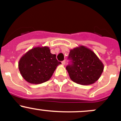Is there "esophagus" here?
Listing matches in <instances>:
<instances>
[{
  "instance_id": "obj_1",
  "label": "esophagus",
  "mask_w": 121,
  "mask_h": 121,
  "mask_svg": "<svg viewBox=\"0 0 121 121\" xmlns=\"http://www.w3.org/2000/svg\"><path fill=\"white\" fill-rule=\"evenodd\" d=\"M62 64L63 65H65V64H66V61H65V60L62 61Z\"/></svg>"
}]
</instances>
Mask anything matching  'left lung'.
I'll use <instances>...</instances> for the list:
<instances>
[{
	"label": "left lung",
	"instance_id": "left-lung-1",
	"mask_svg": "<svg viewBox=\"0 0 121 121\" xmlns=\"http://www.w3.org/2000/svg\"><path fill=\"white\" fill-rule=\"evenodd\" d=\"M70 64L66 67L70 79L82 85L93 84L100 78L104 65L93 51L81 45L70 51Z\"/></svg>",
	"mask_w": 121,
	"mask_h": 121
}]
</instances>
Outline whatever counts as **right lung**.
<instances>
[{"label": "right lung", "instance_id": "1", "mask_svg": "<svg viewBox=\"0 0 121 121\" xmlns=\"http://www.w3.org/2000/svg\"><path fill=\"white\" fill-rule=\"evenodd\" d=\"M60 64L56 55L51 53L49 47H37L22 56L18 62V69L27 82L37 84L50 79Z\"/></svg>", "mask_w": 121, "mask_h": 121}]
</instances>
